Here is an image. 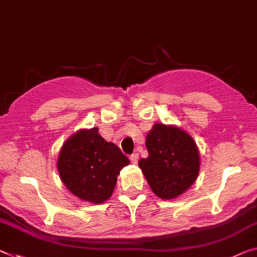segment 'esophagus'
<instances>
[{
	"instance_id": "esophagus-1",
	"label": "esophagus",
	"mask_w": 257,
	"mask_h": 257,
	"mask_svg": "<svg viewBox=\"0 0 257 257\" xmlns=\"http://www.w3.org/2000/svg\"><path fill=\"white\" fill-rule=\"evenodd\" d=\"M130 160H131V162H132L133 164H137L138 163V160H139V154H138V153L132 154V155L130 156Z\"/></svg>"
}]
</instances>
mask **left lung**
I'll return each mask as SVG.
<instances>
[{"mask_svg":"<svg viewBox=\"0 0 257 257\" xmlns=\"http://www.w3.org/2000/svg\"><path fill=\"white\" fill-rule=\"evenodd\" d=\"M148 157L139 167L149 186L161 199L179 196L194 183L200 170L196 144L175 126L155 124L146 139Z\"/></svg>","mask_w":257,"mask_h":257,"instance_id":"obj_1","label":"left lung"}]
</instances>
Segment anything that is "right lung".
Listing matches in <instances>:
<instances>
[{
	"instance_id": "1",
	"label": "right lung",
	"mask_w": 257,
	"mask_h": 257,
	"mask_svg": "<svg viewBox=\"0 0 257 257\" xmlns=\"http://www.w3.org/2000/svg\"><path fill=\"white\" fill-rule=\"evenodd\" d=\"M130 161L96 127L81 130L63 146L57 168L69 191L81 200L101 203L112 194L117 176Z\"/></svg>"
}]
</instances>
